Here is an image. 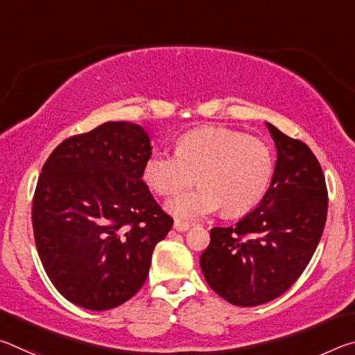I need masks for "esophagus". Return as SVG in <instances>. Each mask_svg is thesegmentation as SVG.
I'll return each mask as SVG.
<instances>
[{"mask_svg":"<svg viewBox=\"0 0 355 355\" xmlns=\"http://www.w3.org/2000/svg\"><path fill=\"white\" fill-rule=\"evenodd\" d=\"M189 224L188 222H183V220H175L173 222V230H177V232H186V230H189Z\"/></svg>","mask_w":355,"mask_h":355,"instance_id":"34e87169","label":"esophagus"}]
</instances>
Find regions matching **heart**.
Instances as JSON below:
<instances>
[{
  "label": "heart",
  "instance_id": "b5f03b06",
  "mask_svg": "<svg viewBox=\"0 0 355 355\" xmlns=\"http://www.w3.org/2000/svg\"><path fill=\"white\" fill-rule=\"evenodd\" d=\"M274 173V153L268 142L241 131L203 127L177 141L175 153L155 152L144 166V180L161 196L177 194L199 177V188L166 202L177 219L196 220L222 208L241 216L266 194Z\"/></svg>",
  "mask_w": 355,
  "mask_h": 355
}]
</instances>
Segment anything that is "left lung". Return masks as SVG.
<instances>
[{
	"instance_id": "left-lung-1",
	"label": "left lung",
	"mask_w": 355,
	"mask_h": 355,
	"mask_svg": "<svg viewBox=\"0 0 355 355\" xmlns=\"http://www.w3.org/2000/svg\"><path fill=\"white\" fill-rule=\"evenodd\" d=\"M277 161L260 203L233 227H214L200 257L211 290L238 307L279 297L307 268L327 218L326 180L316 156L266 122Z\"/></svg>"
}]
</instances>
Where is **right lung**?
<instances>
[{"label":"right lung","instance_id":"1","mask_svg":"<svg viewBox=\"0 0 355 355\" xmlns=\"http://www.w3.org/2000/svg\"><path fill=\"white\" fill-rule=\"evenodd\" d=\"M150 155L147 131L120 120L65 139L42 167L35 248L51 284L78 307L110 310L133 297L172 228L142 180Z\"/></svg>","mask_w":355,"mask_h":355}]
</instances>
